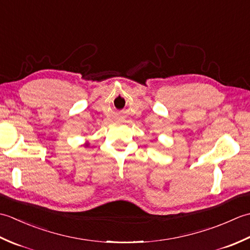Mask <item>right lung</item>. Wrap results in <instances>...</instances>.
Wrapping results in <instances>:
<instances>
[{
	"label": "right lung",
	"mask_w": 250,
	"mask_h": 250,
	"mask_svg": "<svg viewBox=\"0 0 250 250\" xmlns=\"http://www.w3.org/2000/svg\"><path fill=\"white\" fill-rule=\"evenodd\" d=\"M89 146V144H88V143H87V144H84V147H88Z\"/></svg>",
	"instance_id": "obj_1"
}]
</instances>
